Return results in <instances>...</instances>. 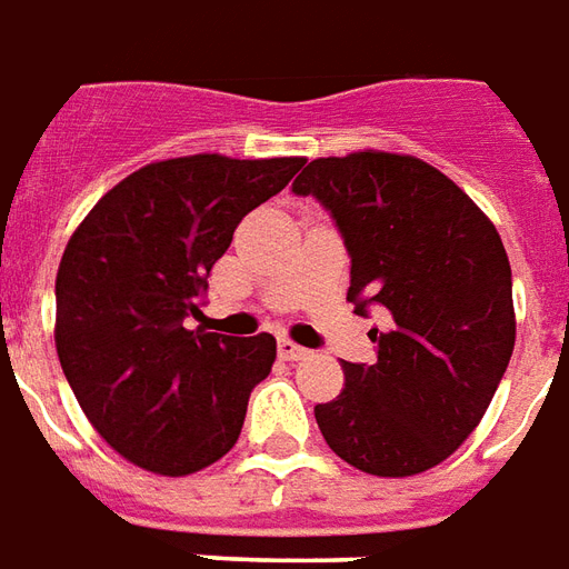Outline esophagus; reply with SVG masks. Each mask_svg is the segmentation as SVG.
Instances as JSON below:
<instances>
[{"mask_svg": "<svg viewBox=\"0 0 569 569\" xmlns=\"http://www.w3.org/2000/svg\"><path fill=\"white\" fill-rule=\"evenodd\" d=\"M277 352H280V359L283 361H305L307 356H310V349L298 347L292 340H280V343H277Z\"/></svg>", "mask_w": 569, "mask_h": 569, "instance_id": "obj_1", "label": "esophagus"}]
</instances>
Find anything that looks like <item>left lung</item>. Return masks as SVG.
Instances as JSON below:
<instances>
[{
    "label": "left lung",
    "instance_id": "8db88e82",
    "mask_svg": "<svg viewBox=\"0 0 569 569\" xmlns=\"http://www.w3.org/2000/svg\"><path fill=\"white\" fill-rule=\"evenodd\" d=\"M338 222L347 301L389 310L373 365L343 361L317 403L331 452L370 477H416L473 435L516 347L512 273L495 222L443 171L407 153L313 159L292 183Z\"/></svg>",
    "mask_w": 569,
    "mask_h": 569
}]
</instances>
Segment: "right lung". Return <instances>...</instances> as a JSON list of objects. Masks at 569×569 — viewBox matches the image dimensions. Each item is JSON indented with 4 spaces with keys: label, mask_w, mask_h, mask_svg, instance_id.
<instances>
[{
    "label": "right lung",
    "mask_w": 569,
    "mask_h": 569,
    "mask_svg": "<svg viewBox=\"0 0 569 569\" xmlns=\"http://www.w3.org/2000/svg\"><path fill=\"white\" fill-rule=\"evenodd\" d=\"M301 156L196 153L138 168L83 217L57 271V356L83 416L126 461L189 477L220 461L277 340L183 328L238 222Z\"/></svg>",
    "instance_id": "obj_1"
}]
</instances>
